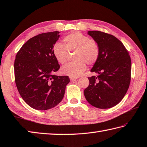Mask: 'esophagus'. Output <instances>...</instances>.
Wrapping results in <instances>:
<instances>
[{"label": "esophagus", "instance_id": "34e87169", "mask_svg": "<svg viewBox=\"0 0 147 147\" xmlns=\"http://www.w3.org/2000/svg\"><path fill=\"white\" fill-rule=\"evenodd\" d=\"M77 78H72V77H71L70 78V80L71 82H73V81H74V80H76Z\"/></svg>", "mask_w": 147, "mask_h": 147}]
</instances>
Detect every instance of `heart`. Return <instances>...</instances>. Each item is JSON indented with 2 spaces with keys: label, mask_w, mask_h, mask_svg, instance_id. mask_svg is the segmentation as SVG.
<instances>
[{
  "label": "heart",
  "mask_w": 147,
  "mask_h": 147,
  "mask_svg": "<svg viewBox=\"0 0 147 147\" xmlns=\"http://www.w3.org/2000/svg\"><path fill=\"white\" fill-rule=\"evenodd\" d=\"M64 46L59 42L55 44L53 54L56 60L61 64L66 62L68 51H75L73 62H69L61 69L62 74L72 78H76L85 71L86 64L93 65L99 56V47L97 43L78 32L66 36L64 39Z\"/></svg>",
  "instance_id": "obj_1"
}]
</instances>
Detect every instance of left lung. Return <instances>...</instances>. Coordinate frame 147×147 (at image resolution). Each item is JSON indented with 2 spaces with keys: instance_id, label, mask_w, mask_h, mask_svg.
I'll return each mask as SVG.
<instances>
[{
  "instance_id": "obj_1",
  "label": "left lung",
  "mask_w": 147,
  "mask_h": 147,
  "mask_svg": "<svg viewBox=\"0 0 147 147\" xmlns=\"http://www.w3.org/2000/svg\"><path fill=\"white\" fill-rule=\"evenodd\" d=\"M99 47V56L90 71L84 95L89 104L100 109L113 107L121 101L131 81V60L124 46L115 37L100 31L89 30Z\"/></svg>"
}]
</instances>
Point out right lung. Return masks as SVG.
I'll use <instances>...</instances> for the list:
<instances>
[{
	"label": "right lung",
	"mask_w": 147,
	"mask_h": 147,
	"mask_svg": "<svg viewBox=\"0 0 147 147\" xmlns=\"http://www.w3.org/2000/svg\"><path fill=\"white\" fill-rule=\"evenodd\" d=\"M59 34L50 32L32 37L14 60L16 87L24 101L35 110H47L58 105L70 82L68 76L54 74L60 69L53 54Z\"/></svg>",
	"instance_id": "right-lung-1"
}]
</instances>
